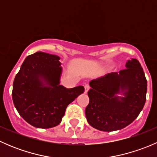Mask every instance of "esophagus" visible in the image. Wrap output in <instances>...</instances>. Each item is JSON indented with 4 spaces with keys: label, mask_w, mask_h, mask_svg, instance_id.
<instances>
[{
    "label": "esophagus",
    "mask_w": 157,
    "mask_h": 157,
    "mask_svg": "<svg viewBox=\"0 0 157 157\" xmlns=\"http://www.w3.org/2000/svg\"><path fill=\"white\" fill-rule=\"evenodd\" d=\"M84 88H85V93H87V92H88V90H90V85H89V84H86V85H85Z\"/></svg>",
    "instance_id": "obj_1"
}]
</instances>
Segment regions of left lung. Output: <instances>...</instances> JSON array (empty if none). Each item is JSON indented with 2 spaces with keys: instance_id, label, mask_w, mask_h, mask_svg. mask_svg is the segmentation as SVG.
Listing matches in <instances>:
<instances>
[{
  "instance_id": "left-lung-1",
  "label": "left lung",
  "mask_w": 157,
  "mask_h": 157,
  "mask_svg": "<svg viewBox=\"0 0 157 157\" xmlns=\"http://www.w3.org/2000/svg\"><path fill=\"white\" fill-rule=\"evenodd\" d=\"M126 68L91 80L90 102L85 109L89 124L102 131L121 130L134 121L144 106L147 79L135 58L128 60ZM121 91L124 97L116 94Z\"/></svg>"
}]
</instances>
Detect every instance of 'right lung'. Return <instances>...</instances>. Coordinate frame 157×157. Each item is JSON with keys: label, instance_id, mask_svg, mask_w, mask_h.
<instances>
[{"label": "right lung", "instance_id": "right-lung-1", "mask_svg": "<svg viewBox=\"0 0 157 157\" xmlns=\"http://www.w3.org/2000/svg\"><path fill=\"white\" fill-rule=\"evenodd\" d=\"M57 55L38 52L26 57L16 75L12 98L20 116L38 128L61 123L66 108L84 92L83 86L60 85L62 67Z\"/></svg>", "mask_w": 157, "mask_h": 157}]
</instances>
